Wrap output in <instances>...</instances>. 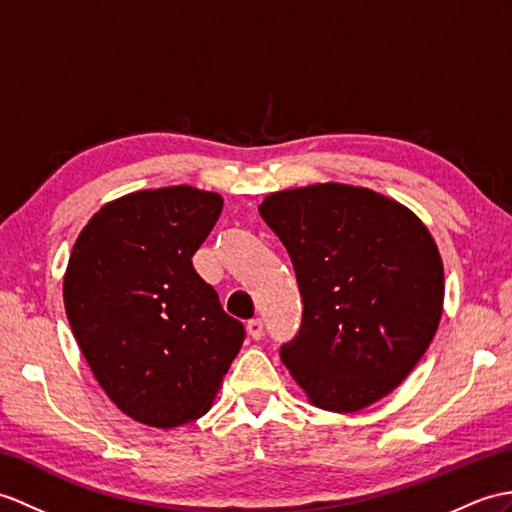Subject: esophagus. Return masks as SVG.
I'll return each instance as SVG.
<instances>
[{"label":"esophagus","mask_w":512,"mask_h":512,"mask_svg":"<svg viewBox=\"0 0 512 512\" xmlns=\"http://www.w3.org/2000/svg\"><path fill=\"white\" fill-rule=\"evenodd\" d=\"M246 329H248V336H251L253 340H261V336H264V320H261V318L248 320Z\"/></svg>","instance_id":"obj_1"}]
</instances>
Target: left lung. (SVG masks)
Segmentation results:
<instances>
[{
    "instance_id": "left-lung-1",
    "label": "left lung",
    "mask_w": 512,
    "mask_h": 512,
    "mask_svg": "<svg viewBox=\"0 0 512 512\" xmlns=\"http://www.w3.org/2000/svg\"><path fill=\"white\" fill-rule=\"evenodd\" d=\"M288 251L303 318L281 360L318 408L358 412L386 397L430 347L443 312V261L412 211L340 183L259 205Z\"/></svg>"
}]
</instances>
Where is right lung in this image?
Instances as JSON below:
<instances>
[{
    "mask_svg": "<svg viewBox=\"0 0 512 512\" xmlns=\"http://www.w3.org/2000/svg\"><path fill=\"white\" fill-rule=\"evenodd\" d=\"M222 198L178 185L102 207L78 235L63 283L78 347L130 419L202 417L244 342V325L192 266Z\"/></svg>",
    "mask_w": 512,
    "mask_h": 512,
    "instance_id": "obj_1",
    "label": "right lung"
}]
</instances>
